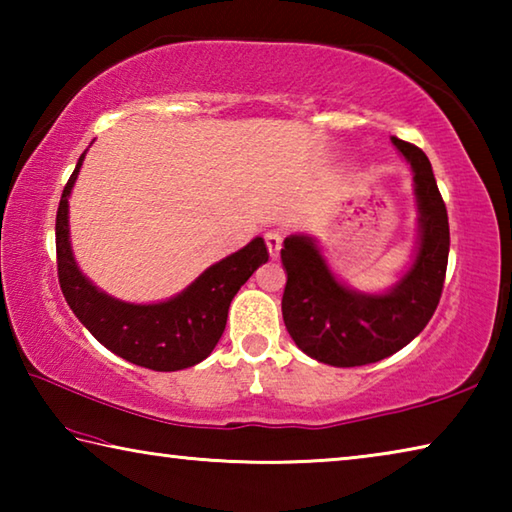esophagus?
<instances>
[{"mask_svg":"<svg viewBox=\"0 0 512 512\" xmlns=\"http://www.w3.org/2000/svg\"><path fill=\"white\" fill-rule=\"evenodd\" d=\"M264 239H266V248H268V255H271L273 259L280 255V250H282V232H277V230H268L266 235H264Z\"/></svg>","mask_w":512,"mask_h":512,"instance_id":"obj_1","label":"esophagus"}]
</instances>
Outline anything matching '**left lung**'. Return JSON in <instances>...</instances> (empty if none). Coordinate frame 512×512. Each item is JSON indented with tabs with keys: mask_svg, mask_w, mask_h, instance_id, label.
Instances as JSON below:
<instances>
[{
	"mask_svg": "<svg viewBox=\"0 0 512 512\" xmlns=\"http://www.w3.org/2000/svg\"><path fill=\"white\" fill-rule=\"evenodd\" d=\"M391 142L411 164L418 205L413 262L391 289H350L329 268L314 237L284 239V325L307 357L327 366L354 368L391 357L427 327L443 293L449 255L447 207L422 149L397 137Z\"/></svg>",
	"mask_w": 512,
	"mask_h": 512,
	"instance_id": "left-lung-1",
	"label": "left lung"
}]
</instances>
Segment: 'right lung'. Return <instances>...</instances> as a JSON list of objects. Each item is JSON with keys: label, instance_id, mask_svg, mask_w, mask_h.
I'll use <instances>...</instances> for the list:
<instances>
[{"label": "right lung", "instance_id": "add662e5", "mask_svg": "<svg viewBox=\"0 0 512 512\" xmlns=\"http://www.w3.org/2000/svg\"><path fill=\"white\" fill-rule=\"evenodd\" d=\"M83 160L85 153L67 180L56 214L58 282L69 309L103 348L135 366L158 372L196 366L219 343L232 298L268 262L264 239L255 237L237 253L205 268L187 289L169 300L137 305L112 298L81 273L69 241V194Z\"/></svg>", "mask_w": 512, "mask_h": 512}]
</instances>
